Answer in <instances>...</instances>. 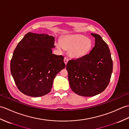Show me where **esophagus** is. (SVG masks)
I'll list each match as a JSON object with an SVG mask.
<instances>
[{"label":"esophagus","instance_id":"1","mask_svg":"<svg viewBox=\"0 0 129 129\" xmlns=\"http://www.w3.org/2000/svg\"><path fill=\"white\" fill-rule=\"evenodd\" d=\"M68 59L67 58V57H64V62H65V65H67V64L68 63Z\"/></svg>","mask_w":129,"mask_h":129}]
</instances>
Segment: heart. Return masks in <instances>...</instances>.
<instances>
[{
	"instance_id": "1",
	"label": "heart",
	"mask_w": 129,
	"mask_h": 129,
	"mask_svg": "<svg viewBox=\"0 0 129 129\" xmlns=\"http://www.w3.org/2000/svg\"><path fill=\"white\" fill-rule=\"evenodd\" d=\"M55 45L59 49L69 50V54L72 57L80 58L89 53L92 43L85 35L76 34L65 35L61 38L60 43H57Z\"/></svg>"
}]
</instances>
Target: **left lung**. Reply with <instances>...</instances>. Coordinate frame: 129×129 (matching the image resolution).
I'll use <instances>...</instances> for the list:
<instances>
[{
  "label": "left lung",
  "instance_id": "1",
  "mask_svg": "<svg viewBox=\"0 0 129 129\" xmlns=\"http://www.w3.org/2000/svg\"><path fill=\"white\" fill-rule=\"evenodd\" d=\"M95 38V46L89 54L67 65L71 89L76 94L93 96L102 92L110 82L113 73V60L108 44L99 35Z\"/></svg>",
  "mask_w": 129,
  "mask_h": 129
}]
</instances>
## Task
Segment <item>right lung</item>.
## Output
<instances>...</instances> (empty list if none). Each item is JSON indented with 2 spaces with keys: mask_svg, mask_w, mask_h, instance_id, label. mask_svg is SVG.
<instances>
[{
  "mask_svg": "<svg viewBox=\"0 0 129 129\" xmlns=\"http://www.w3.org/2000/svg\"><path fill=\"white\" fill-rule=\"evenodd\" d=\"M55 38L28 33L16 46L10 72L18 89L26 95L40 97L50 92L54 79L65 64L64 56L52 54Z\"/></svg>",
  "mask_w": 129,
  "mask_h": 129,
  "instance_id": "obj_1",
  "label": "right lung"
}]
</instances>
